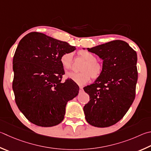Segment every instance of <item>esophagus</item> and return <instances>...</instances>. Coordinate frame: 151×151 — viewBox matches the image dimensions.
Returning <instances> with one entry per match:
<instances>
[{
  "instance_id": "obj_1",
  "label": "esophagus",
  "mask_w": 151,
  "mask_h": 151,
  "mask_svg": "<svg viewBox=\"0 0 151 151\" xmlns=\"http://www.w3.org/2000/svg\"><path fill=\"white\" fill-rule=\"evenodd\" d=\"M80 88V90H79V91H80V92H83V88L82 87V86H80V88Z\"/></svg>"
}]
</instances>
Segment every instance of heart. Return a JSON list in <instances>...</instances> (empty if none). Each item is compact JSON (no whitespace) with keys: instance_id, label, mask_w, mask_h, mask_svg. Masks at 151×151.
<instances>
[{"instance_id":"heart-1","label":"heart","mask_w":151,"mask_h":151,"mask_svg":"<svg viewBox=\"0 0 151 151\" xmlns=\"http://www.w3.org/2000/svg\"><path fill=\"white\" fill-rule=\"evenodd\" d=\"M78 53L86 61L82 67V72H69L66 74V76L75 83L82 86L89 82L91 76L93 78L100 77L102 73L103 68L102 65L96 61L97 57L94 53L87 50H81ZM73 57L72 53H65L62 55L60 62L64 69H70L72 67Z\"/></svg>"}]
</instances>
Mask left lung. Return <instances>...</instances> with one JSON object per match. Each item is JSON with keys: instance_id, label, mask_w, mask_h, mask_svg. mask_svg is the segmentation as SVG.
<instances>
[{"instance_id": "8db88e82", "label": "left lung", "mask_w": 151, "mask_h": 151, "mask_svg": "<svg viewBox=\"0 0 151 151\" xmlns=\"http://www.w3.org/2000/svg\"><path fill=\"white\" fill-rule=\"evenodd\" d=\"M87 49L103 60V70L94 83L84 88L90 96L83 108L85 118L94 127H109L122 119L135 99L137 55L122 40Z\"/></svg>"}]
</instances>
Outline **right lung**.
Wrapping results in <instances>:
<instances>
[{"instance_id":"obj_1","label":"right lung","mask_w":151,"mask_h":151,"mask_svg":"<svg viewBox=\"0 0 151 151\" xmlns=\"http://www.w3.org/2000/svg\"><path fill=\"white\" fill-rule=\"evenodd\" d=\"M76 49L65 42L31 32L19 42L13 58L12 88L18 108L30 122L41 127L58 125L64 119L68 101L79 87L65 74L60 58Z\"/></svg>"}]
</instances>
